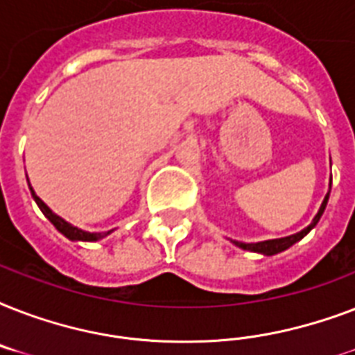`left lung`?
<instances>
[{"label": "left lung", "mask_w": 355, "mask_h": 355, "mask_svg": "<svg viewBox=\"0 0 355 355\" xmlns=\"http://www.w3.org/2000/svg\"><path fill=\"white\" fill-rule=\"evenodd\" d=\"M328 197H330V193L326 195L324 200H322V205H320V210L319 214L315 216L313 223L309 225L308 228H304L302 232L298 234H293V236H287V237H282V239H269V241H261V243H239V241H234L239 248H243V250H252V252H261L265 254V256H272V254H278L282 252V250H286V248H289L291 245H295L297 241H300L306 234L311 230V228L319 223L320 216H322V211H324L326 208V202H328Z\"/></svg>", "instance_id": "1"}]
</instances>
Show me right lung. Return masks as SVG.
<instances>
[{
  "label": "right lung",
  "instance_id": "1",
  "mask_svg": "<svg viewBox=\"0 0 355 355\" xmlns=\"http://www.w3.org/2000/svg\"><path fill=\"white\" fill-rule=\"evenodd\" d=\"M31 195H33V199H35V202L42 210V214H44V216H46L47 219L53 223V225H55V228H57L58 232L64 234V236L68 237V239H73V241H97V239H101V237L108 236V234L112 232V230H108V232L90 234V232H85V230H80V228H77V227H71L69 223H66L64 219H60L58 216H55V214H53V211L49 210V208H47L44 202H42L40 197H36V193L33 191V188H31Z\"/></svg>",
  "mask_w": 355,
  "mask_h": 355
}]
</instances>
